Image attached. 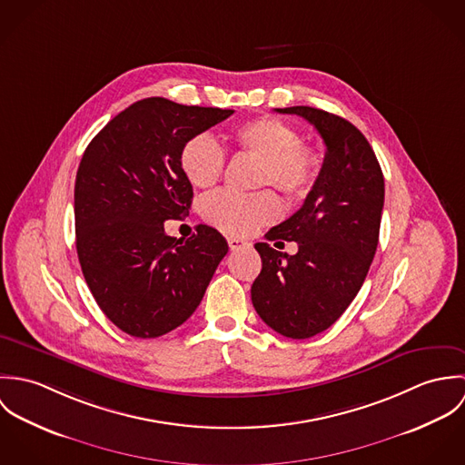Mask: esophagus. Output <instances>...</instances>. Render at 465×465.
<instances>
[{
  "mask_svg": "<svg viewBox=\"0 0 465 465\" xmlns=\"http://www.w3.org/2000/svg\"><path fill=\"white\" fill-rule=\"evenodd\" d=\"M227 243H229L231 251H240V249L251 247V243H249V242H243L242 238H236V236H229V238H227Z\"/></svg>",
  "mask_w": 465,
  "mask_h": 465,
  "instance_id": "34e87169",
  "label": "esophagus"
}]
</instances>
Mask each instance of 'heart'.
Instances as JSON below:
<instances>
[{"mask_svg":"<svg viewBox=\"0 0 465 465\" xmlns=\"http://www.w3.org/2000/svg\"><path fill=\"white\" fill-rule=\"evenodd\" d=\"M231 139L238 152L260 159L256 184H272L292 199H301L313 188L319 172V153L301 143V135L290 124L262 116L238 125ZM184 177L197 188H213L223 175L225 153L209 134L190 137L179 153ZM203 218L229 234H252L281 214V202L273 192L251 195L220 192L202 205Z\"/></svg>","mask_w":465,"mask_h":465,"instance_id":"heart-1","label":"heart"}]
</instances>
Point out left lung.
Instances as JSON below:
<instances>
[{"label":"left lung","instance_id":"1","mask_svg":"<svg viewBox=\"0 0 465 465\" xmlns=\"http://www.w3.org/2000/svg\"><path fill=\"white\" fill-rule=\"evenodd\" d=\"M277 113L308 120L326 157L302 207L266 234L297 242V254L254 245L263 265L251 297L268 328L302 340L326 331L360 292L378 249L385 181L369 141L347 120L306 105Z\"/></svg>","mask_w":465,"mask_h":465}]
</instances>
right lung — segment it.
Masks as SVG:
<instances>
[{
	"mask_svg": "<svg viewBox=\"0 0 465 465\" xmlns=\"http://www.w3.org/2000/svg\"><path fill=\"white\" fill-rule=\"evenodd\" d=\"M234 111L144 98L113 118L87 144L74 181L76 254L107 319L135 338H157L184 324L229 251L209 225L177 240L166 220L193 199L179 153L183 144Z\"/></svg>",
	"mask_w": 465,
	"mask_h": 465,
	"instance_id": "1",
	"label": "right lung"
}]
</instances>
